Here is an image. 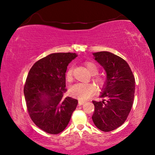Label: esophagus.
Instances as JSON below:
<instances>
[{"instance_id":"1","label":"esophagus","mask_w":155,"mask_h":155,"mask_svg":"<svg viewBox=\"0 0 155 155\" xmlns=\"http://www.w3.org/2000/svg\"><path fill=\"white\" fill-rule=\"evenodd\" d=\"M86 101H82V100H79L78 101V104H79V106H81L82 104H84V103H85Z\"/></svg>"}]
</instances>
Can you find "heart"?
Masks as SVG:
<instances>
[{
	"label": "heart",
	"mask_w": 155,
	"mask_h": 155,
	"mask_svg": "<svg viewBox=\"0 0 155 155\" xmlns=\"http://www.w3.org/2000/svg\"><path fill=\"white\" fill-rule=\"evenodd\" d=\"M85 65L92 75H96L98 73L99 68L95 63L92 62H86ZM66 78L68 81L73 79V68H71L66 73ZM94 80L97 84L101 87L105 84L106 79L102 76H95ZM97 92V87L94 84L91 83H78L74 84L70 88V94L73 97H76L81 100H87Z\"/></svg>",
	"instance_id": "1"
}]
</instances>
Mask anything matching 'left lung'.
<instances>
[{
  "label": "left lung",
  "mask_w": 155,
  "mask_h": 155,
  "mask_svg": "<svg viewBox=\"0 0 155 155\" xmlns=\"http://www.w3.org/2000/svg\"><path fill=\"white\" fill-rule=\"evenodd\" d=\"M93 55L107 73L100 95L107 101H92L94 111L92 118L99 130L109 132L121 126L130 113L134 99L135 78L129 65L120 57L108 51Z\"/></svg>",
  "instance_id": "obj_1"
}]
</instances>
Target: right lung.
<instances>
[{"label": "right lung", "mask_w": 155, "mask_h": 155, "mask_svg": "<svg viewBox=\"0 0 155 155\" xmlns=\"http://www.w3.org/2000/svg\"><path fill=\"white\" fill-rule=\"evenodd\" d=\"M77 56L75 53L51 54L37 61L27 75L24 94L29 115L49 134L62 132L77 107V99L64 97L67 67Z\"/></svg>", "instance_id": "add662e5"}]
</instances>
